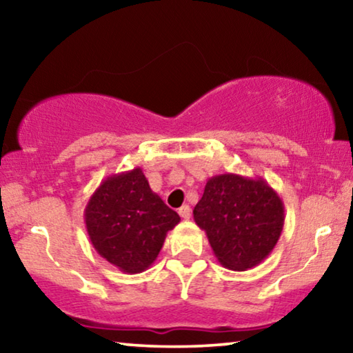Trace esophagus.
<instances>
[{"mask_svg": "<svg viewBox=\"0 0 353 353\" xmlns=\"http://www.w3.org/2000/svg\"><path fill=\"white\" fill-rule=\"evenodd\" d=\"M179 214H181V218L183 219H188L191 216V210L188 205H182L181 208H179Z\"/></svg>", "mask_w": 353, "mask_h": 353, "instance_id": "esophagus-1", "label": "esophagus"}]
</instances>
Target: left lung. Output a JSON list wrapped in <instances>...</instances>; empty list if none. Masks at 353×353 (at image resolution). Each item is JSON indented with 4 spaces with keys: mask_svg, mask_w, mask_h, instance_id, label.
<instances>
[{
    "mask_svg": "<svg viewBox=\"0 0 353 353\" xmlns=\"http://www.w3.org/2000/svg\"><path fill=\"white\" fill-rule=\"evenodd\" d=\"M221 265L246 271L276 248L285 223L283 202L265 179L234 172L213 176L193 210Z\"/></svg>",
    "mask_w": 353,
    "mask_h": 353,
    "instance_id": "obj_1",
    "label": "left lung"
}]
</instances>
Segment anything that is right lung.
<instances>
[{
    "label": "right lung",
    "instance_id": "right-lung-1",
    "mask_svg": "<svg viewBox=\"0 0 353 353\" xmlns=\"http://www.w3.org/2000/svg\"><path fill=\"white\" fill-rule=\"evenodd\" d=\"M83 221L103 259L119 271L139 274L157 259L166 234L181 216L154 193L137 166L101 182L87 202Z\"/></svg>",
    "mask_w": 353,
    "mask_h": 353
}]
</instances>
